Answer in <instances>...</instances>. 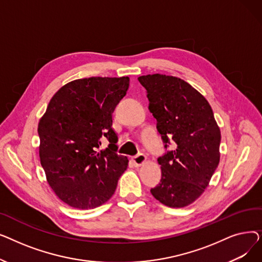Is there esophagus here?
Returning <instances> with one entry per match:
<instances>
[{
    "label": "esophagus",
    "instance_id": "1",
    "mask_svg": "<svg viewBox=\"0 0 262 262\" xmlns=\"http://www.w3.org/2000/svg\"><path fill=\"white\" fill-rule=\"evenodd\" d=\"M145 161H146V156H145L144 154H142V153H140V154H138V155H136V156L133 157V162H134V164H135L136 167L142 166V164H143Z\"/></svg>",
    "mask_w": 262,
    "mask_h": 262
}]
</instances>
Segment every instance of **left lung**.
I'll use <instances>...</instances> for the list:
<instances>
[{
  "label": "left lung",
  "instance_id": "left-lung-1",
  "mask_svg": "<svg viewBox=\"0 0 262 262\" xmlns=\"http://www.w3.org/2000/svg\"><path fill=\"white\" fill-rule=\"evenodd\" d=\"M138 80L164 147L170 140L176 146L158 158L161 180L150 193L168 207H185L202 195L217 168L221 132L208 101L187 81L164 74Z\"/></svg>",
  "mask_w": 262,
  "mask_h": 262
}]
</instances>
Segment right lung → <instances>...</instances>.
Wrapping results in <instances>:
<instances>
[{"label": "right lung", "mask_w": 262, "mask_h": 262, "mask_svg": "<svg viewBox=\"0 0 262 262\" xmlns=\"http://www.w3.org/2000/svg\"><path fill=\"white\" fill-rule=\"evenodd\" d=\"M128 86L127 76L75 79L53 95L39 121V157L47 181L73 208L106 203L127 169V157L117 154L113 113ZM105 138L108 147L100 151Z\"/></svg>", "instance_id": "right-lung-1"}]
</instances>
